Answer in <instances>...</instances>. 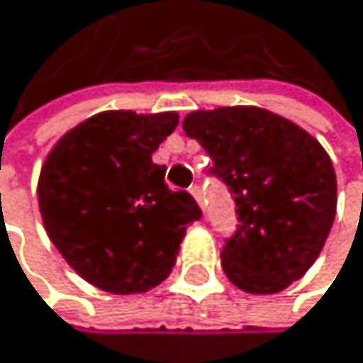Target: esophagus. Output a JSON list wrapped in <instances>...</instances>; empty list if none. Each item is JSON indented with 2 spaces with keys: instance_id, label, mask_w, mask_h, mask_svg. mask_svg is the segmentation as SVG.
Returning <instances> with one entry per match:
<instances>
[{
  "instance_id": "34e87169",
  "label": "esophagus",
  "mask_w": 363,
  "mask_h": 363,
  "mask_svg": "<svg viewBox=\"0 0 363 363\" xmlns=\"http://www.w3.org/2000/svg\"><path fill=\"white\" fill-rule=\"evenodd\" d=\"M189 194L194 196V200L198 203V207H200V209H205V205H203V194H200V187H198V185H194V187L189 189Z\"/></svg>"
}]
</instances>
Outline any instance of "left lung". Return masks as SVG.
Segmentation results:
<instances>
[{"label":"left lung","instance_id":"1","mask_svg":"<svg viewBox=\"0 0 363 363\" xmlns=\"http://www.w3.org/2000/svg\"><path fill=\"white\" fill-rule=\"evenodd\" d=\"M183 130L235 196L240 227L220 253L229 282L273 295L300 280L324 249L337 209V178L322 143L255 106L194 110Z\"/></svg>","mask_w":363,"mask_h":363}]
</instances>
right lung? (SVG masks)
Wrapping results in <instances>:
<instances>
[{"label": "right lung", "instance_id": "right-lung-1", "mask_svg": "<svg viewBox=\"0 0 363 363\" xmlns=\"http://www.w3.org/2000/svg\"><path fill=\"white\" fill-rule=\"evenodd\" d=\"M178 112L106 110L65 132L48 152L37 200L48 238L85 282L114 295L156 289L172 273L200 209L165 185L152 154Z\"/></svg>", "mask_w": 363, "mask_h": 363}]
</instances>
